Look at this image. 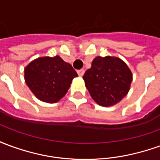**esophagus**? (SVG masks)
<instances>
[{"instance_id": "34e87169", "label": "esophagus", "mask_w": 160, "mask_h": 160, "mask_svg": "<svg viewBox=\"0 0 160 160\" xmlns=\"http://www.w3.org/2000/svg\"><path fill=\"white\" fill-rule=\"evenodd\" d=\"M77 73H78V74H79V76L82 77V76H83L84 73H85V70H84V69L78 70V71H77Z\"/></svg>"}]
</instances>
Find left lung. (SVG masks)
<instances>
[{"mask_svg":"<svg viewBox=\"0 0 160 160\" xmlns=\"http://www.w3.org/2000/svg\"><path fill=\"white\" fill-rule=\"evenodd\" d=\"M83 80L91 97L104 107L113 106L130 89L133 74L123 61L116 56L95 57Z\"/></svg>","mask_w":160,"mask_h":160,"instance_id":"1","label":"left lung"}]
</instances>
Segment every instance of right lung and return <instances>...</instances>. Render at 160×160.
<instances>
[{"mask_svg": "<svg viewBox=\"0 0 160 160\" xmlns=\"http://www.w3.org/2000/svg\"><path fill=\"white\" fill-rule=\"evenodd\" d=\"M77 76L72 65L59 56L38 57L25 68V81L30 90L37 98L49 104L62 99Z\"/></svg>", "mask_w": 160, "mask_h": 160, "instance_id": "right-lung-1", "label": "right lung"}]
</instances>
